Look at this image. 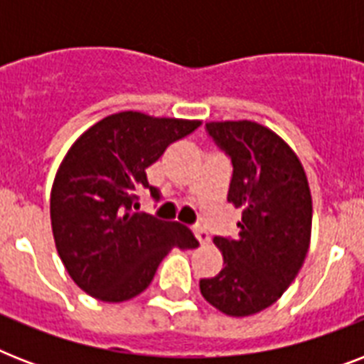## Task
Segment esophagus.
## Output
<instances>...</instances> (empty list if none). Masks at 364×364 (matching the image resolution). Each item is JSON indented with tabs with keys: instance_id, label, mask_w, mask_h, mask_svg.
<instances>
[{
	"instance_id": "obj_1",
	"label": "esophagus",
	"mask_w": 364,
	"mask_h": 364,
	"mask_svg": "<svg viewBox=\"0 0 364 364\" xmlns=\"http://www.w3.org/2000/svg\"><path fill=\"white\" fill-rule=\"evenodd\" d=\"M193 232H194V236H196V240H198L200 243L210 242V234H208V230H205L204 227H193Z\"/></svg>"
}]
</instances>
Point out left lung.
<instances>
[{"instance_id":"obj_1","label":"left lung","mask_w":364,"mask_h":364,"mask_svg":"<svg viewBox=\"0 0 364 364\" xmlns=\"http://www.w3.org/2000/svg\"><path fill=\"white\" fill-rule=\"evenodd\" d=\"M208 136L232 164L228 202L242 210L238 238L215 236L225 268L200 279V293L232 317L276 302L302 268L311 232L304 168L287 143L251 121L208 122Z\"/></svg>"}]
</instances>
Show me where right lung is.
Listing matches in <instances>:
<instances>
[{"instance_id": "1", "label": "right lung", "mask_w": 364, "mask_h": 364, "mask_svg": "<svg viewBox=\"0 0 364 364\" xmlns=\"http://www.w3.org/2000/svg\"><path fill=\"white\" fill-rule=\"evenodd\" d=\"M198 126L122 111L71 145L54 177L50 221L60 259L85 293L104 302L134 299L153 282L170 249L198 245L179 223L134 211L141 188L160 198L145 170Z\"/></svg>"}]
</instances>
